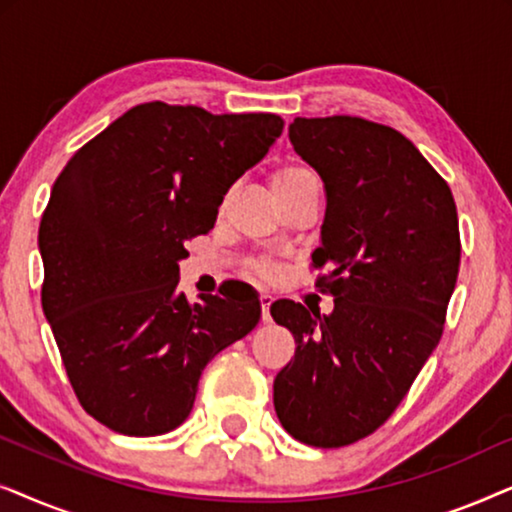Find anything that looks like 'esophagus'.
Instances as JSON below:
<instances>
[{
  "label": "esophagus",
  "instance_id": "34e87169",
  "mask_svg": "<svg viewBox=\"0 0 512 512\" xmlns=\"http://www.w3.org/2000/svg\"><path fill=\"white\" fill-rule=\"evenodd\" d=\"M270 305H272V296H268V293H263L261 296V312H263V321H270Z\"/></svg>",
  "mask_w": 512,
  "mask_h": 512
}]
</instances>
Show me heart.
Returning <instances> with one entry per match:
<instances>
[{
  "instance_id": "obj_1",
  "label": "heart",
  "mask_w": 512,
  "mask_h": 512,
  "mask_svg": "<svg viewBox=\"0 0 512 512\" xmlns=\"http://www.w3.org/2000/svg\"><path fill=\"white\" fill-rule=\"evenodd\" d=\"M310 181H317V177H314V174L307 170V167H303V165H284V167H279L275 174H272V193H275V198H279V195L296 191V188L310 184ZM254 268L261 277L272 275V268L268 263H256Z\"/></svg>"
}]
</instances>
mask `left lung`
Masks as SVG:
<instances>
[{"label": "left lung", "mask_w": 512, "mask_h": 512, "mask_svg": "<svg viewBox=\"0 0 512 512\" xmlns=\"http://www.w3.org/2000/svg\"><path fill=\"white\" fill-rule=\"evenodd\" d=\"M289 139L326 188L312 268H331L317 286L335 307L319 314L272 303V319L296 340L275 377V410L300 443L342 447L387 422L440 342L459 275L457 205L447 181L389 125L296 118Z\"/></svg>", "instance_id": "obj_1"}]
</instances>
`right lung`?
<instances>
[{
  "mask_svg": "<svg viewBox=\"0 0 512 512\" xmlns=\"http://www.w3.org/2000/svg\"><path fill=\"white\" fill-rule=\"evenodd\" d=\"M282 128L277 114L137 104L55 179L39 226L41 307L76 398L111 431L177 429L207 363L256 328L251 286L191 303L179 261Z\"/></svg>",
  "mask_w": 512,
  "mask_h": 512,
  "instance_id": "1",
  "label": "right lung"
}]
</instances>
